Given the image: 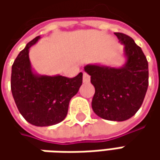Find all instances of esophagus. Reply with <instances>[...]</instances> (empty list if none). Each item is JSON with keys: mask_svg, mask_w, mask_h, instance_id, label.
<instances>
[{"mask_svg": "<svg viewBox=\"0 0 160 160\" xmlns=\"http://www.w3.org/2000/svg\"><path fill=\"white\" fill-rule=\"evenodd\" d=\"M83 83H88V82H90V76L87 73H85V72H83Z\"/></svg>", "mask_w": 160, "mask_h": 160, "instance_id": "1", "label": "esophagus"}]
</instances>
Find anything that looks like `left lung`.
Masks as SVG:
<instances>
[{
	"instance_id": "8db88e82",
	"label": "left lung",
	"mask_w": 160,
	"mask_h": 160,
	"mask_svg": "<svg viewBox=\"0 0 160 160\" xmlns=\"http://www.w3.org/2000/svg\"><path fill=\"white\" fill-rule=\"evenodd\" d=\"M115 34L125 44V67L87 65L84 70L95 88L92 102L94 113L104 119L125 121L135 115L143 102L149 85L148 61L132 37L123 33Z\"/></svg>"
}]
</instances>
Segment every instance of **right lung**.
<instances>
[{"label": "right lung", "mask_w": 160, "mask_h": 160, "mask_svg": "<svg viewBox=\"0 0 160 160\" xmlns=\"http://www.w3.org/2000/svg\"><path fill=\"white\" fill-rule=\"evenodd\" d=\"M40 36L29 42L12 65L10 87L18 111L28 123L36 126L56 125L68 114L71 98L83 83V73L77 77L35 76L28 56L29 48Z\"/></svg>", "instance_id": "add662e5"}]
</instances>
